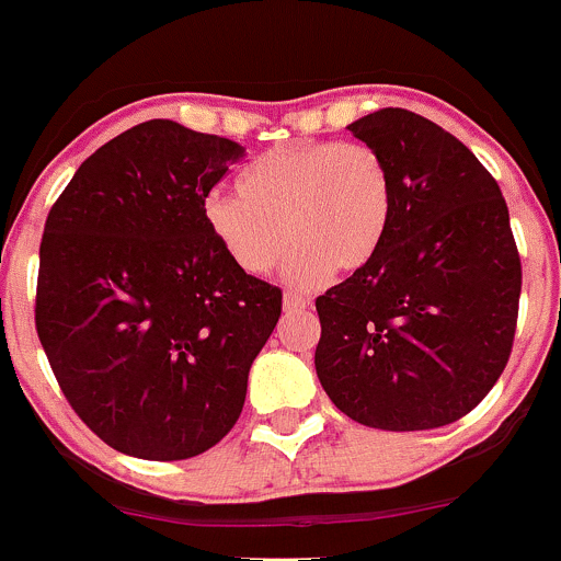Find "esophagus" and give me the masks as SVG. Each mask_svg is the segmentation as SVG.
I'll use <instances>...</instances> for the list:
<instances>
[{"instance_id": "obj_1", "label": "esophagus", "mask_w": 561, "mask_h": 561, "mask_svg": "<svg viewBox=\"0 0 561 561\" xmlns=\"http://www.w3.org/2000/svg\"><path fill=\"white\" fill-rule=\"evenodd\" d=\"M307 307H309V298L296 296V293H285V298H282V309H285V312H301V309Z\"/></svg>"}]
</instances>
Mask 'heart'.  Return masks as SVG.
<instances>
[{"instance_id":"heart-1","label":"heart","mask_w":561,"mask_h":561,"mask_svg":"<svg viewBox=\"0 0 561 561\" xmlns=\"http://www.w3.org/2000/svg\"><path fill=\"white\" fill-rule=\"evenodd\" d=\"M214 188L203 221L221 252L247 274H268L290 241L287 279L312 287L331 271H356L383 247L391 225V178L364 142L276 145L238 181Z\"/></svg>"}]
</instances>
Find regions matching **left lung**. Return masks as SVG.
Segmentation results:
<instances>
[{"instance_id":"1","label":"left lung","mask_w":561,"mask_h":561,"mask_svg":"<svg viewBox=\"0 0 561 561\" xmlns=\"http://www.w3.org/2000/svg\"><path fill=\"white\" fill-rule=\"evenodd\" d=\"M383 159L391 225L318 296L320 386L375 431H433L477 408L513 351L520 257L502 188L442 125L380 108L347 125Z\"/></svg>"}]
</instances>
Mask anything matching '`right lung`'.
<instances>
[{
  "mask_svg": "<svg viewBox=\"0 0 561 561\" xmlns=\"http://www.w3.org/2000/svg\"><path fill=\"white\" fill-rule=\"evenodd\" d=\"M243 153L148 119L98 148L46 219L37 336L81 422L130 458L219 444L282 314L279 287L238 268L203 221Z\"/></svg>",
  "mask_w": 561,
  "mask_h": 561,
  "instance_id": "right-lung-1",
  "label": "right lung"
}]
</instances>
